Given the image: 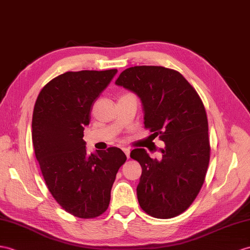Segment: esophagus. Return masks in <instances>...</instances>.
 Wrapping results in <instances>:
<instances>
[{
  "label": "esophagus",
  "mask_w": 250,
  "mask_h": 250,
  "mask_svg": "<svg viewBox=\"0 0 250 250\" xmlns=\"http://www.w3.org/2000/svg\"><path fill=\"white\" fill-rule=\"evenodd\" d=\"M123 151L125 153L126 157H127V158H129V155H130V150H129V148H123Z\"/></svg>",
  "instance_id": "esophagus-1"
}]
</instances>
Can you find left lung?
Segmentation results:
<instances>
[{"label":"left lung","mask_w":250,"mask_h":250,"mask_svg":"<svg viewBox=\"0 0 250 250\" xmlns=\"http://www.w3.org/2000/svg\"><path fill=\"white\" fill-rule=\"evenodd\" d=\"M115 84L140 97L145 128L166 143L161 159H151L144 148L131 150L130 157L142 167L137 187L140 207L156 218L177 216L198 195L209 166L203 102L179 72L164 66H131L121 73Z\"/></svg>","instance_id":"8db88e82"}]
</instances>
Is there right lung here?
Instances as JSON below:
<instances>
[{"mask_svg": "<svg viewBox=\"0 0 250 250\" xmlns=\"http://www.w3.org/2000/svg\"><path fill=\"white\" fill-rule=\"evenodd\" d=\"M117 72H65L42 88L34 107L33 144L48 191L62 209L81 218L108 209L115 176L127 159L118 147L89 155L83 139L94 101Z\"/></svg>", "mask_w": 250, "mask_h": 250, "instance_id": "right-lung-1", "label": "right lung"}]
</instances>
